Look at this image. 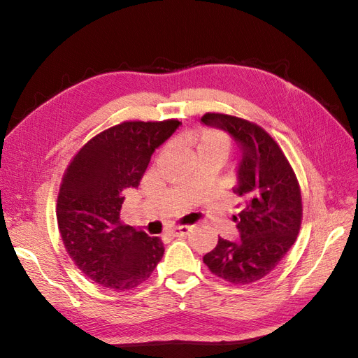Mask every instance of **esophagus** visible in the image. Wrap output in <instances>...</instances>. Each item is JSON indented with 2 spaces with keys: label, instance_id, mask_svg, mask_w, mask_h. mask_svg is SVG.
Masks as SVG:
<instances>
[{
  "label": "esophagus",
  "instance_id": "obj_1",
  "mask_svg": "<svg viewBox=\"0 0 358 358\" xmlns=\"http://www.w3.org/2000/svg\"><path fill=\"white\" fill-rule=\"evenodd\" d=\"M189 231V227L188 225H176L173 227V229L169 231V234L171 237H182V236H187Z\"/></svg>",
  "mask_w": 358,
  "mask_h": 358
}]
</instances>
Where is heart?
Segmentation results:
<instances>
[{"label": "heart", "instance_id": "b5f03b06", "mask_svg": "<svg viewBox=\"0 0 358 358\" xmlns=\"http://www.w3.org/2000/svg\"><path fill=\"white\" fill-rule=\"evenodd\" d=\"M178 142L182 148L192 150L196 157L216 155L224 161L230 150V137L212 127L187 129L178 137Z\"/></svg>", "mask_w": 358, "mask_h": 358}]
</instances>
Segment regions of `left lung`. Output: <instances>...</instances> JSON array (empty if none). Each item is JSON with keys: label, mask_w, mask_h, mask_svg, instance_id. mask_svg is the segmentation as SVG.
Here are the masks:
<instances>
[{"label": "left lung", "mask_w": 358, "mask_h": 358, "mask_svg": "<svg viewBox=\"0 0 358 358\" xmlns=\"http://www.w3.org/2000/svg\"><path fill=\"white\" fill-rule=\"evenodd\" d=\"M204 125L221 128L241 148L233 192L242 200L233 215L241 239H218L204 264L234 285L252 284L268 275L294 245L301 225V192L282 149L267 131L246 119L206 113Z\"/></svg>", "instance_id": "obj_1"}]
</instances>
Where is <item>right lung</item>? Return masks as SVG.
I'll return each mask as SVG.
<instances>
[{"instance_id":"1","label":"right lung","mask_w":358,"mask_h":358,"mask_svg":"<svg viewBox=\"0 0 358 358\" xmlns=\"http://www.w3.org/2000/svg\"><path fill=\"white\" fill-rule=\"evenodd\" d=\"M178 119L125 121L92 137L71 159L57 201L58 229L70 258L95 284L116 292L152 275L164 255L159 237L121 222L127 188H137L155 149Z\"/></svg>"}]
</instances>
